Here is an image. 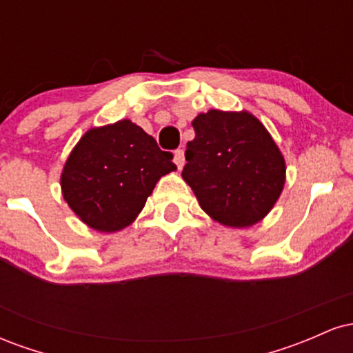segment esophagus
<instances>
[{
    "instance_id": "34e87169",
    "label": "esophagus",
    "mask_w": 353,
    "mask_h": 353,
    "mask_svg": "<svg viewBox=\"0 0 353 353\" xmlns=\"http://www.w3.org/2000/svg\"><path fill=\"white\" fill-rule=\"evenodd\" d=\"M174 163H176L177 169H182L185 164V156H184V151L182 149H177L176 152H174Z\"/></svg>"
}]
</instances>
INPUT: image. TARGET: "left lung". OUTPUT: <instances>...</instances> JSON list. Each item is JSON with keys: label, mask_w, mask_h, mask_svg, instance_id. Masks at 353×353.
Instances as JSON below:
<instances>
[{"label": "left lung", "mask_w": 353, "mask_h": 353, "mask_svg": "<svg viewBox=\"0 0 353 353\" xmlns=\"http://www.w3.org/2000/svg\"><path fill=\"white\" fill-rule=\"evenodd\" d=\"M182 177L217 222L247 228L267 216L281 196L285 163L267 129L249 112L217 109L192 121Z\"/></svg>", "instance_id": "8db88e82"}]
</instances>
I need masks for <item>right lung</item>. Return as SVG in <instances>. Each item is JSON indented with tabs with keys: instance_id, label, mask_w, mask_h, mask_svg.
Here are the masks:
<instances>
[{
	"instance_id": "obj_1",
	"label": "right lung",
	"mask_w": 353,
	"mask_h": 353,
	"mask_svg": "<svg viewBox=\"0 0 353 353\" xmlns=\"http://www.w3.org/2000/svg\"><path fill=\"white\" fill-rule=\"evenodd\" d=\"M174 169L172 152L124 119L81 137L64 165L61 188L81 221L114 232L134 221L156 182Z\"/></svg>"
}]
</instances>
